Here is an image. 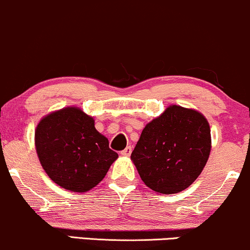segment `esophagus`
<instances>
[{"instance_id": "esophagus-1", "label": "esophagus", "mask_w": 250, "mask_h": 250, "mask_svg": "<svg viewBox=\"0 0 250 250\" xmlns=\"http://www.w3.org/2000/svg\"><path fill=\"white\" fill-rule=\"evenodd\" d=\"M131 151H132L131 146H127V147L125 148V150L121 151V154H122L123 157H129L131 154Z\"/></svg>"}]
</instances>
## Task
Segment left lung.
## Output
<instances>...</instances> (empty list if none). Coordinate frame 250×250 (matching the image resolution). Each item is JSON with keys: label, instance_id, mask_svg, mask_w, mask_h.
Segmentation results:
<instances>
[{"label": "left lung", "instance_id": "obj_1", "mask_svg": "<svg viewBox=\"0 0 250 250\" xmlns=\"http://www.w3.org/2000/svg\"><path fill=\"white\" fill-rule=\"evenodd\" d=\"M210 151V125L204 115L172 105L145 125L131 160L148 188L175 194L198 178Z\"/></svg>", "mask_w": 250, "mask_h": 250}]
</instances>
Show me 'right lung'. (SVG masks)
<instances>
[{
    "label": "right lung",
    "instance_id": "1",
    "mask_svg": "<svg viewBox=\"0 0 250 250\" xmlns=\"http://www.w3.org/2000/svg\"><path fill=\"white\" fill-rule=\"evenodd\" d=\"M34 143L47 175L67 190L85 192L105 178L119 154L78 107L50 113L38 123Z\"/></svg>",
    "mask_w": 250,
    "mask_h": 250
}]
</instances>
